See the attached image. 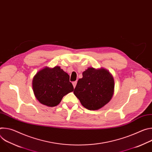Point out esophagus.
Instances as JSON below:
<instances>
[{
	"mask_svg": "<svg viewBox=\"0 0 152 152\" xmlns=\"http://www.w3.org/2000/svg\"><path fill=\"white\" fill-rule=\"evenodd\" d=\"M72 83H73V87L75 88L76 87V85L77 84V82L76 81H74V82H72Z\"/></svg>",
	"mask_w": 152,
	"mask_h": 152,
	"instance_id": "esophagus-1",
	"label": "esophagus"
}]
</instances>
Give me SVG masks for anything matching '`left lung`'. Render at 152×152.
I'll use <instances>...</instances> for the list:
<instances>
[{
	"mask_svg": "<svg viewBox=\"0 0 152 152\" xmlns=\"http://www.w3.org/2000/svg\"><path fill=\"white\" fill-rule=\"evenodd\" d=\"M82 76L73 93L83 107L89 110H97L111 100L114 80L109 72L90 67L83 72Z\"/></svg>",
	"mask_w": 152,
	"mask_h": 152,
	"instance_id": "1",
	"label": "left lung"
}]
</instances>
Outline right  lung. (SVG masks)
Returning a JSON list of instances; mask_svg holds the SVG:
<instances>
[{
    "instance_id": "obj_1",
    "label": "right lung",
    "mask_w": 152,
    "mask_h": 152,
    "mask_svg": "<svg viewBox=\"0 0 152 152\" xmlns=\"http://www.w3.org/2000/svg\"><path fill=\"white\" fill-rule=\"evenodd\" d=\"M32 88L37 99L50 107L58 105L64 96L74 90L69 75L59 66L39 71L34 77Z\"/></svg>"
}]
</instances>
